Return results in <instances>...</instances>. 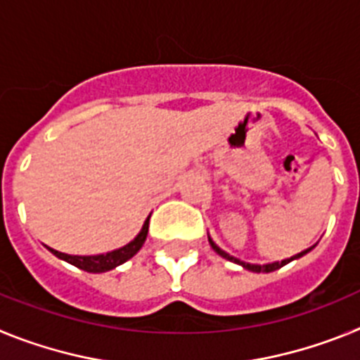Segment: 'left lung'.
Instances as JSON below:
<instances>
[{
	"mask_svg": "<svg viewBox=\"0 0 360 360\" xmlns=\"http://www.w3.org/2000/svg\"><path fill=\"white\" fill-rule=\"evenodd\" d=\"M209 243H211V247H212V249H214V252H218L219 256H221V257H225V259H229V262H232V263H238V265H241V266H243V269L250 270V272H274V270L281 269L283 265H287V263L294 262V259H297V257L304 256V254H307V252H310V250L314 249V247H310V249H307V250H303V252L295 254V256L288 257V259H283V262L266 263V265H256V263H245V262H241V259H238V257H234V256H231V254H227V252H225V250H221V249H219L218 245H216L214 241L211 240V238H209Z\"/></svg>",
	"mask_w": 360,
	"mask_h": 360,
	"instance_id": "8db88e82",
	"label": "left lung"
}]
</instances>
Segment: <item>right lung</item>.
I'll use <instances>...</instances> for the list:
<instances>
[{
  "mask_svg": "<svg viewBox=\"0 0 360 360\" xmlns=\"http://www.w3.org/2000/svg\"><path fill=\"white\" fill-rule=\"evenodd\" d=\"M148 229H149V216L144 221V225H142V231L136 234L135 240H131L128 245L120 247V249L111 250V252H106V254H97V256H72V254L59 252V250H53L50 249V247H46V249H49L53 256L59 257V259L68 262L70 265L77 266V269L81 270H86V272L101 274V272H108V270L115 269V266L122 265V263H126L128 259H131V257L142 249L146 236H148Z\"/></svg>",
  "mask_w": 360,
  "mask_h": 360,
  "instance_id": "1",
  "label": "right lung"
}]
</instances>
